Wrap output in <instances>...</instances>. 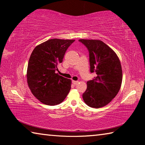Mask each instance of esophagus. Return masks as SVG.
Returning a JSON list of instances; mask_svg holds the SVG:
<instances>
[{"label":"esophagus","instance_id":"esophagus-1","mask_svg":"<svg viewBox=\"0 0 145 145\" xmlns=\"http://www.w3.org/2000/svg\"><path fill=\"white\" fill-rule=\"evenodd\" d=\"M78 82V81H77V80H72V83H73V84H75V85L77 84Z\"/></svg>","mask_w":145,"mask_h":145}]
</instances>
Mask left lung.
<instances>
[{"mask_svg":"<svg viewBox=\"0 0 145 145\" xmlns=\"http://www.w3.org/2000/svg\"><path fill=\"white\" fill-rule=\"evenodd\" d=\"M78 41L88 48L90 72L97 74V77L87 82L83 100L91 107H102L112 101L121 88V63L114 51L102 41L84 39Z\"/></svg>","mask_w":145,"mask_h":145,"instance_id":"1","label":"left lung"}]
</instances>
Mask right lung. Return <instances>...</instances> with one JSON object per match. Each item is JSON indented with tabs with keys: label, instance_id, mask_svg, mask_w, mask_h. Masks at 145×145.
Here are the masks:
<instances>
[{
	"label": "right lung",
	"instance_id": "right-lung-1",
	"mask_svg": "<svg viewBox=\"0 0 145 145\" xmlns=\"http://www.w3.org/2000/svg\"><path fill=\"white\" fill-rule=\"evenodd\" d=\"M74 40L50 39L36 46L29 58L27 80L29 89L44 104H61L69 93L72 80L56 73L57 66Z\"/></svg>",
	"mask_w": 145,
	"mask_h": 145
}]
</instances>
